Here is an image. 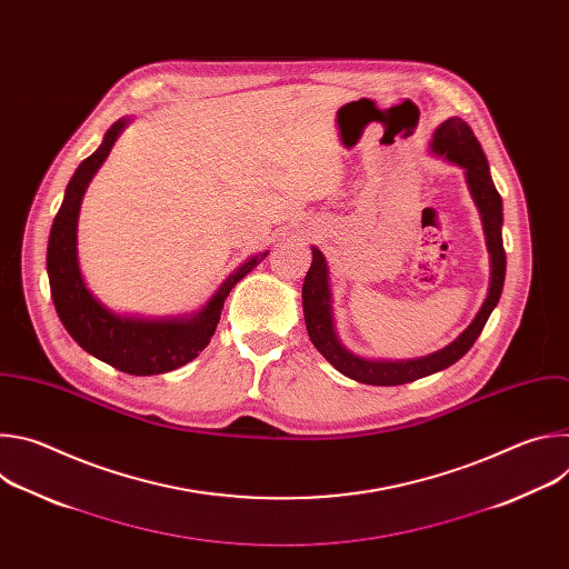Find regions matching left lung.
<instances>
[{"label": "left lung", "mask_w": 569, "mask_h": 569, "mask_svg": "<svg viewBox=\"0 0 569 569\" xmlns=\"http://www.w3.org/2000/svg\"><path fill=\"white\" fill-rule=\"evenodd\" d=\"M430 152L435 157H441L450 164L463 169L466 184L470 191V198L479 211L483 236H486V250L491 257V281L489 292H486L483 303L479 306L477 315L466 327L463 333H459L457 340H452L448 347L423 356V358H410V360H380V358H365L347 349L338 336L336 319H333V292H331V277H329V263L319 252V248L312 250V263L303 279L301 299H303V319L308 338L315 345V349L327 358L340 373H345L351 380L365 382V385H405L419 378H426L430 373H437L441 369H448L459 358H463L475 340L479 338L483 323L489 321V315L500 301L502 288H505V274H507V254L502 246V198L493 184L489 161L481 150V143L472 134L470 126L459 119L450 117L437 130L432 132Z\"/></svg>", "instance_id": "1"}]
</instances>
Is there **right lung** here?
Here are the masks:
<instances>
[{
    "mask_svg": "<svg viewBox=\"0 0 569 569\" xmlns=\"http://www.w3.org/2000/svg\"><path fill=\"white\" fill-rule=\"evenodd\" d=\"M130 121V117L114 121L101 146L88 159L80 161V167L71 176L49 233L47 274L56 312L80 349L123 373L154 376L184 367L200 356L216 333L227 295L268 257V252H259L246 263H240L220 283L213 297L200 310L189 315H128L108 308L99 297H94L78 263L80 202H83L92 178Z\"/></svg>",
    "mask_w": 569,
    "mask_h": 569,
    "instance_id": "1",
    "label": "right lung"
}]
</instances>
